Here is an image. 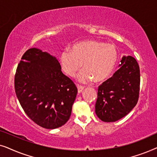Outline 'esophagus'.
<instances>
[{"instance_id": "34e87169", "label": "esophagus", "mask_w": 157, "mask_h": 157, "mask_svg": "<svg viewBox=\"0 0 157 157\" xmlns=\"http://www.w3.org/2000/svg\"><path fill=\"white\" fill-rule=\"evenodd\" d=\"M77 88H78V93H81L82 91L84 89V87L82 86H77Z\"/></svg>"}]
</instances>
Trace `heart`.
Masks as SVG:
<instances>
[{
    "mask_svg": "<svg viewBox=\"0 0 157 157\" xmlns=\"http://www.w3.org/2000/svg\"><path fill=\"white\" fill-rule=\"evenodd\" d=\"M118 60L116 47L95 40L80 41L74 44L71 51L64 50L59 56V63L63 71L69 77H74L81 67L84 68L77 79L81 83L94 81L101 82L112 74Z\"/></svg>",
    "mask_w": 157,
    "mask_h": 157,
    "instance_id": "heart-1",
    "label": "heart"
}]
</instances>
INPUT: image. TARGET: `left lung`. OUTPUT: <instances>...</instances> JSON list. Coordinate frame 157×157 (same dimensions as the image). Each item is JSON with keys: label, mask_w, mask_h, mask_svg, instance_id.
Listing matches in <instances>:
<instances>
[{"label": "left lung", "mask_w": 157, "mask_h": 157, "mask_svg": "<svg viewBox=\"0 0 157 157\" xmlns=\"http://www.w3.org/2000/svg\"><path fill=\"white\" fill-rule=\"evenodd\" d=\"M140 70L134 57H122L119 69L98 86L95 111L104 122L118 121L127 115L138 102Z\"/></svg>", "instance_id": "1"}]
</instances>
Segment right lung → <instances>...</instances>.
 Masks as SVG:
<instances>
[{
  "label": "right lung",
  "instance_id": "right-lung-1",
  "mask_svg": "<svg viewBox=\"0 0 157 157\" xmlns=\"http://www.w3.org/2000/svg\"><path fill=\"white\" fill-rule=\"evenodd\" d=\"M61 69L56 57L32 48L23 55L15 75V91L21 106L32 121L48 129L68 121L78 91Z\"/></svg>",
  "mask_w": 157,
  "mask_h": 157
}]
</instances>
